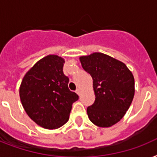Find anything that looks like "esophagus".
Instances as JSON below:
<instances>
[{"instance_id": "1", "label": "esophagus", "mask_w": 157, "mask_h": 157, "mask_svg": "<svg viewBox=\"0 0 157 157\" xmlns=\"http://www.w3.org/2000/svg\"><path fill=\"white\" fill-rule=\"evenodd\" d=\"M76 94H78V95H81V90H80V89H77V90H76Z\"/></svg>"}]
</instances>
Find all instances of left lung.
<instances>
[{"label": "left lung", "instance_id": "1", "mask_svg": "<svg viewBox=\"0 0 157 157\" xmlns=\"http://www.w3.org/2000/svg\"><path fill=\"white\" fill-rule=\"evenodd\" d=\"M84 70L93 78L95 101L87 107L90 121L111 127L123 118L134 96V78L124 63L103 54L80 57Z\"/></svg>", "mask_w": 157, "mask_h": 157}]
</instances>
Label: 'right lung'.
<instances>
[{"label":"right lung","mask_w":157,"mask_h":157,"mask_svg":"<svg viewBox=\"0 0 157 157\" xmlns=\"http://www.w3.org/2000/svg\"><path fill=\"white\" fill-rule=\"evenodd\" d=\"M62 57L50 54L36 62L23 76L19 97L27 114L44 129H55L68 121L78 95L68 89Z\"/></svg>","instance_id":"1"}]
</instances>
